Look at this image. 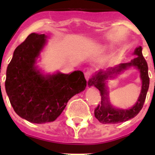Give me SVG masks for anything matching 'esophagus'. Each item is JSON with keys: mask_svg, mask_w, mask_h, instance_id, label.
Wrapping results in <instances>:
<instances>
[{"mask_svg": "<svg viewBox=\"0 0 155 155\" xmlns=\"http://www.w3.org/2000/svg\"><path fill=\"white\" fill-rule=\"evenodd\" d=\"M91 74H92V72H91V71H86L85 73H84V77H85L86 80H87V81L89 80V79L91 78Z\"/></svg>", "mask_w": 155, "mask_h": 155, "instance_id": "34e87169", "label": "esophagus"}]
</instances>
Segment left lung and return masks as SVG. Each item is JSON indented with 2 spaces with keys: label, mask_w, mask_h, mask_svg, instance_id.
Returning <instances> with one entry per match:
<instances>
[{
  "label": "left lung",
  "mask_w": 155,
  "mask_h": 155,
  "mask_svg": "<svg viewBox=\"0 0 155 155\" xmlns=\"http://www.w3.org/2000/svg\"><path fill=\"white\" fill-rule=\"evenodd\" d=\"M134 54L137 57L134 58L130 63L120 64L113 68L108 69L106 71H100L87 82L88 85L96 87L99 90L102 96L101 105L98 104L94 109V116L101 124H118L134 118L141 110L144 103L147 90L149 87L150 79L148 76V67L142 54V48L139 46L135 50ZM130 66H135L139 70L141 73V78L142 81V88L140 96L136 104L129 110L115 109L110 105L108 101L107 93L106 90L104 81L112 75L119 73Z\"/></svg>",
  "instance_id": "left-lung-1"
}]
</instances>
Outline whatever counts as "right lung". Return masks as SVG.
Returning a JSON list of instances; mask_svg holds the SVG:
<instances>
[{"mask_svg": "<svg viewBox=\"0 0 155 155\" xmlns=\"http://www.w3.org/2000/svg\"><path fill=\"white\" fill-rule=\"evenodd\" d=\"M45 34L31 33L14 51L6 72L5 89L14 110L34 124L53 122L68 102L87 85L83 72L43 75L35 67L46 42Z\"/></svg>", "mask_w": 155, "mask_h": 155, "instance_id": "add662e5", "label": "right lung"}]
</instances>
